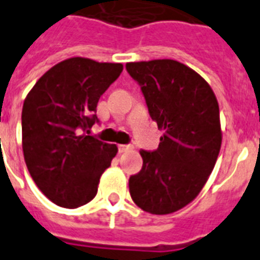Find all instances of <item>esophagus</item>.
I'll return each instance as SVG.
<instances>
[{
    "label": "esophagus",
    "mask_w": 260,
    "mask_h": 260,
    "mask_svg": "<svg viewBox=\"0 0 260 260\" xmlns=\"http://www.w3.org/2000/svg\"><path fill=\"white\" fill-rule=\"evenodd\" d=\"M119 152L120 153H126V152H130V150H132L133 149V146L132 145H119Z\"/></svg>",
    "instance_id": "esophagus-1"
}]
</instances>
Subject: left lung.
Here are the masks:
<instances>
[{
	"instance_id": "left-lung-1",
	"label": "left lung",
	"mask_w": 260,
	"mask_h": 260,
	"mask_svg": "<svg viewBox=\"0 0 260 260\" xmlns=\"http://www.w3.org/2000/svg\"><path fill=\"white\" fill-rule=\"evenodd\" d=\"M149 115L164 136L153 152L141 150L142 170L128 179L133 201L152 214H170L194 201L221 148L220 108L210 85L174 59L130 62Z\"/></svg>"
}]
</instances>
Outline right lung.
Listing matches in <instances>:
<instances>
[{
    "label": "right lung",
    "instance_id": "1",
    "mask_svg": "<svg viewBox=\"0 0 260 260\" xmlns=\"http://www.w3.org/2000/svg\"><path fill=\"white\" fill-rule=\"evenodd\" d=\"M122 70V63L69 58L46 72L24 100V160L36 186L58 206L92 201L118 153L116 145L89 136V128L99 122V99Z\"/></svg>",
    "mask_w": 260,
    "mask_h": 260
}]
</instances>
